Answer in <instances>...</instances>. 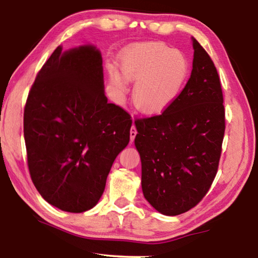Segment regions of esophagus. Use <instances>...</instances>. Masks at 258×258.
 Listing matches in <instances>:
<instances>
[{
  "mask_svg": "<svg viewBox=\"0 0 258 258\" xmlns=\"http://www.w3.org/2000/svg\"><path fill=\"white\" fill-rule=\"evenodd\" d=\"M137 128H135V126H134V124L132 125V127H131V131H130V135H131V141H134V139H135V135H137Z\"/></svg>",
  "mask_w": 258,
  "mask_h": 258,
  "instance_id": "esophagus-1",
  "label": "esophagus"
}]
</instances>
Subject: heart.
<instances>
[{
  "mask_svg": "<svg viewBox=\"0 0 258 258\" xmlns=\"http://www.w3.org/2000/svg\"><path fill=\"white\" fill-rule=\"evenodd\" d=\"M119 71L110 75V84L118 93L127 90V82H137L132 100L142 113L156 115L175 101L189 75L190 64L181 50L159 42L133 44L121 51Z\"/></svg>",
  "mask_w": 258,
  "mask_h": 258,
  "instance_id": "1",
  "label": "heart"
}]
</instances>
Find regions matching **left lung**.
Returning a JSON list of instances; mask_svg holds the SVG:
<instances>
[{"label":"left lung","mask_w":258,"mask_h":258,"mask_svg":"<svg viewBox=\"0 0 258 258\" xmlns=\"http://www.w3.org/2000/svg\"><path fill=\"white\" fill-rule=\"evenodd\" d=\"M192 45L191 76L175 101L161 115L134 123L143 196L167 216L187 212L205 197L217 173L224 137L220 77L194 37Z\"/></svg>","instance_id":"obj_1"}]
</instances>
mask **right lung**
<instances>
[{
  "label": "right lung",
  "instance_id": "add662e5",
  "mask_svg": "<svg viewBox=\"0 0 258 258\" xmlns=\"http://www.w3.org/2000/svg\"><path fill=\"white\" fill-rule=\"evenodd\" d=\"M131 126L128 113L104 95L97 46L56 47L35 78L24 112L28 168L43 199L69 213L93 208L128 145Z\"/></svg>",
  "mask_w": 258,
  "mask_h": 258
}]
</instances>
